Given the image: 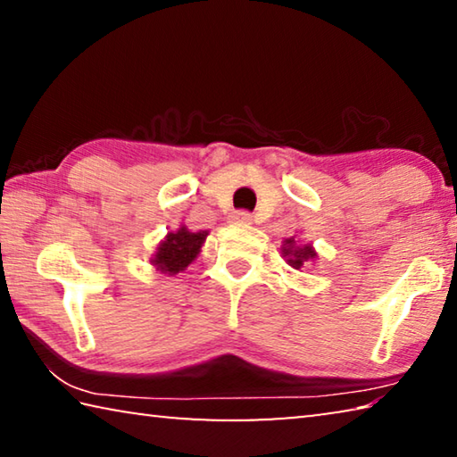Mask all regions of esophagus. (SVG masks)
Masks as SVG:
<instances>
[{
	"mask_svg": "<svg viewBox=\"0 0 457 457\" xmlns=\"http://www.w3.org/2000/svg\"><path fill=\"white\" fill-rule=\"evenodd\" d=\"M231 221L234 223H250L252 221V213L245 212V210H239V212H234L229 215Z\"/></svg>",
	"mask_w": 457,
	"mask_h": 457,
	"instance_id": "obj_1",
	"label": "esophagus"
}]
</instances>
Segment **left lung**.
Segmentation results:
<instances>
[{
    "label": "left lung",
    "mask_w": 457,
    "mask_h": 457,
    "mask_svg": "<svg viewBox=\"0 0 457 457\" xmlns=\"http://www.w3.org/2000/svg\"><path fill=\"white\" fill-rule=\"evenodd\" d=\"M282 253H284L286 258H288V264H290L292 268H296V270H298L300 266H303L306 260H311V258L316 256L311 245H304V247H296V245H294V237L286 239V244H284V247H282Z\"/></svg>",
    "instance_id": "8db88e82"
}]
</instances>
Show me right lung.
Listing matches in <instances>:
<instances>
[{
    "label": "right lung",
    "instance_id": "obj_1",
    "mask_svg": "<svg viewBox=\"0 0 457 457\" xmlns=\"http://www.w3.org/2000/svg\"><path fill=\"white\" fill-rule=\"evenodd\" d=\"M205 237L207 231H195L193 234L187 228H181L177 234H169L165 242L159 245L157 253H154L153 264L165 274L181 272V270L187 268L197 258Z\"/></svg>",
    "mask_w": 457,
    "mask_h": 457
}]
</instances>
